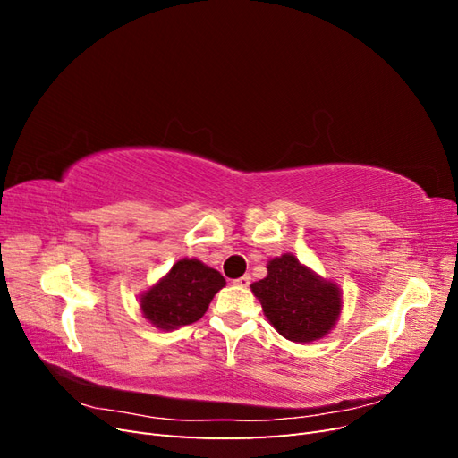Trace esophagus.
Instances as JSON below:
<instances>
[{
    "label": "esophagus",
    "instance_id": "1",
    "mask_svg": "<svg viewBox=\"0 0 458 458\" xmlns=\"http://www.w3.org/2000/svg\"><path fill=\"white\" fill-rule=\"evenodd\" d=\"M250 283H252V279H250V275H242V276H239L237 281H234V284L237 286H242V288H246V286H250Z\"/></svg>",
    "mask_w": 458,
    "mask_h": 458
}]
</instances>
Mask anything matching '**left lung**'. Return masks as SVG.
I'll use <instances>...</instances> for the list:
<instances>
[{
	"mask_svg": "<svg viewBox=\"0 0 458 458\" xmlns=\"http://www.w3.org/2000/svg\"><path fill=\"white\" fill-rule=\"evenodd\" d=\"M267 321L290 342L323 338L342 311L338 284L323 279L293 254L267 263V276L250 284Z\"/></svg>",
	"mask_w": 458,
	"mask_h": 458,
	"instance_id": "1",
	"label": "left lung"
}]
</instances>
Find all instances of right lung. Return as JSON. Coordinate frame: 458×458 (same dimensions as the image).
<instances>
[{"label":"right lung","instance_id":"obj_1","mask_svg":"<svg viewBox=\"0 0 458 458\" xmlns=\"http://www.w3.org/2000/svg\"><path fill=\"white\" fill-rule=\"evenodd\" d=\"M224 286L225 279L219 271L204 266L197 258H183L141 294V311L157 328L174 330L199 321Z\"/></svg>","mask_w":458,"mask_h":458}]
</instances>
